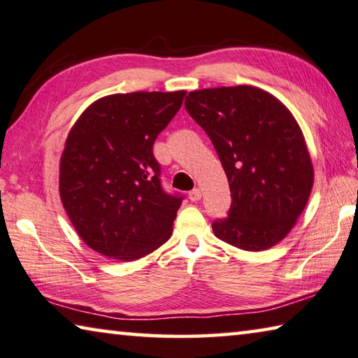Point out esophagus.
Instances as JSON below:
<instances>
[{
	"instance_id": "esophagus-1",
	"label": "esophagus",
	"mask_w": 358,
	"mask_h": 358,
	"mask_svg": "<svg viewBox=\"0 0 358 358\" xmlns=\"http://www.w3.org/2000/svg\"><path fill=\"white\" fill-rule=\"evenodd\" d=\"M189 198L192 201H200L201 200V190L200 189H193L190 193H189Z\"/></svg>"
}]
</instances>
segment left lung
I'll list each match as a JSON object with an SVG mask.
<instances>
[{
	"mask_svg": "<svg viewBox=\"0 0 358 358\" xmlns=\"http://www.w3.org/2000/svg\"><path fill=\"white\" fill-rule=\"evenodd\" d=\"M185 109L213 141L228 178L231 208L213 224L234 248L266 250L289 234L306 208L314 168L295 117L252 85L190 92Z\"/></svg>",
	"mask_w": 358,
	"mask_h": 358,
	"instance_id": "obj_1",
	"label": "left lung"
}]
</instances>
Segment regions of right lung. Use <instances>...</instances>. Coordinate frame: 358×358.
<instances>
[{
	"label": "right lung",
	"mask_w": 358,
	"mask_h": 358,
	"mask_svg": "<svg viewBox=\"0 0 358 358\" xmlns=\"http://www.w3.org/2000/svg\"><path fill=\"white\" fill-rule=\"evenodd\" d=\"M185 93L103 96L69 130L60 158V198L82 241L98 254L138 260L171 236L182 196L163 192L152 145Z\"/></svg>",
	"instance_id": "1"
}]
</instances>
